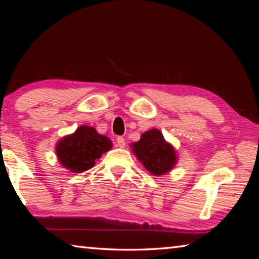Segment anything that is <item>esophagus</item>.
Returning a JSON list of instances; mask_svg holds the SVG:
<instances>
[{
    "label": "esophagus",
    "mask_w": 259,
    "mask_h": 259,
    "mask_svg": "<svg viewBox=\"0 0 259 259\" xmlns=\"http://www.w3.org/2000/svg\"><path fill=\"white\" fill-rule=\"evenodd\" d=\"M116 146H119L120 148H123L125 146V140L123 137L116 138Z\"/></svg>",
    "instance_id": "1"
}]
</instances>
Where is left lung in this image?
<instances>
[{
    "label": "left lung",
    "mask_w": 259,
    "mask_h": 259,
    "mask_svg": "<svg viewBox=\"0 0 259 259\" xmlns=\"http://www.w3.org/2000/svg\"><path fill=\"white\" fill-rule=\"evenodd\" d=\"M131 148L147 171L154 176L169 172L177 163V154L174 146L166 142L157 129L144 133L137 143L131 144Z\"/></svg>",
    "instance_id": "8db88e82"
}]
</instances>
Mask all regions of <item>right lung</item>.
<instances>
[{
    "mask_svg": "<svg viewBox=\"0 0 259 259\" xmlns=\"http://www.w3.org/2000/svg\"><path fill=\"white\" fill-rule=\"evenodd\" d=\"M112 142L106 136L99 135L94 126L81 125L75 133L61 138L56 146V154L60 164L80 174L96 164V161L112 148Z\"/></svg>",
    "mask_w": 259,
    "mask_h": 259,
    "instance_id": "right-lung-1",
    "label": "right lung"
}]
</instances>
